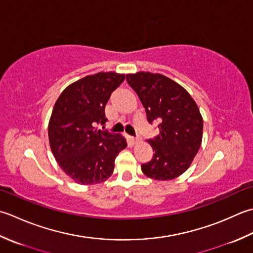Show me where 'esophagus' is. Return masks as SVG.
<instances>
[{
	"mask_svg": "<svg viewBox=\"0 0 253 253\" xmlns=\"http://www.w3.org/2000/svg\"><path fill=\"white\" fill-rule=\"evenodd\" d=\"M130 140H131V142H132L133 144H136V143H138V142H141V138H140V137H134V136H131V137H130Z\"/></svg>",
	"mask_w": 253,
	"mask_h": 253,
	"instance_id": "obj_1",
	"label": "esophagus"
}]
</instances>
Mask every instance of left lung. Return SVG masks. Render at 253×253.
I'll return each instance as SVG.
<instances>
[{"mask_svg": "<svg viewBox=\"0 0 253 253\" xmlns=\"http://www.w3.org/2000/svg\"><path fill=\"white\" fill-rule=\"evenodd\" d=\"M126 81L145 108L149 123L158 121L159 134L147 143L155 154L142 171L148 178L172 180L187 170L201 147L203 118L181 85L158 73L126 74Z\"/></svg>", "mask_w": 253, "mask_h": 253, "instance_id": "left-lung-1", "label": "left lung"}]
</instances>
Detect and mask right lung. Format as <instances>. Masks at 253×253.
<instances>
[{"label":"right lung","instance_id":"add662e5","mask_svg":"<svg viewBox=\"0 0 253 253\" xmlns=\"http://www.w3.org/2000/svg\"><path fill=\"white\" fill-rule=\"evenodd\" d=\"M126 79L116 72H99L74 82L61 92L51 113L48 135L61 169L80 184L104 182L115 169V159L127 144L105 125V107L111 92Z\"/></svg>","mask_w":253,"mask_h":253}]
</instances>
